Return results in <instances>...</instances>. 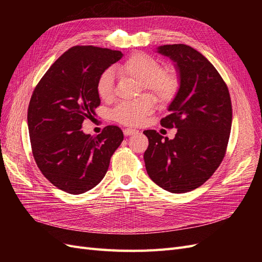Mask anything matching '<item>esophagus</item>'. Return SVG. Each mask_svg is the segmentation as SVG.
I'll return each mask as SVG.
<instances>
[{"mask_svg":"<svg viewBox=\"0 0 262 262\" xmlns=\"http://www.w3.org/2000/svg\"><path fill=\"white\" fill-rule=\"evenodd\" d=\"M139 131L137 130V129H131V128H126V129H123V133H124V136H132V134H134V133H138Z\"/></svg>","mask_w":262,"mask_h":262,"instance_id":"34e87169","label":"esophagus"}]
</instances>
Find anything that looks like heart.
I'll return each instance as SVG.
<instances>
[{"label":"heart","mask_w":262,"mask_h":262,"mask_svg":"<svg viewBox=\"0 0 262 262\" xmlns=\"http://www.w3.org/2000/svg\"><path fill=\"white\" fill-rule=\"evenodd\" d=\"M117 72L140 81L141 89L154 93L162 102L171 101L176 97L181 86L179 70L172 64L161 67V63L154 57L143 52L131 54L129 58L116 67ZM114 72L106 69L99 75L96 90L102 100L113 98ZM156 99L148 93L142 94L132 100L120 101L115 106L112 117L115 121L124 125L142 124L153 113Z\"/></svg>","instance_id":"1"}]
</instances>
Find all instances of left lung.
Listing matches in <instances>:
<instances>
[{
    "instance_id": "obj_1",
    "label": "left lung",
    "mask_w": 262,
    "mask_h": 262,
    "mask_svg": "<svg viewBox=\"0 0 262 262\" xmlns=\"http://www.w3.org/2000/svg\"><path fill=\"white\" fill-rule=\"evenodd\" d=\"M176 62L181 86L161 124L176 128L168 140L145 130V168L157 186L184 193L202 186L226 154L232 128V101L227 85L212 63L187 45H165L157 50Z\"/></svg>"
}]
</instances>
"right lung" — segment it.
Segmentation results:
<instances>
[{
    "label": "right lung",
    "instance_id": "obj_1",
    "mask_svg": "<svg viewBox=\"0 0 262 262\" xmlns=\"http://www.w3.org/2000/svg\"><path fill=\"white\" fill-rule=\"evenodd\" d=\"M122 55L118 50L74 46L53 63L31 95L27 114L31 150L42 175L62 191L81 194L96 187L123 141L117 125L105 126L96 137L81 129L100 105L99 75Z\"/></svg>",
    "mask_w": 262,
    "mask_h": 262
}]
</instances>
